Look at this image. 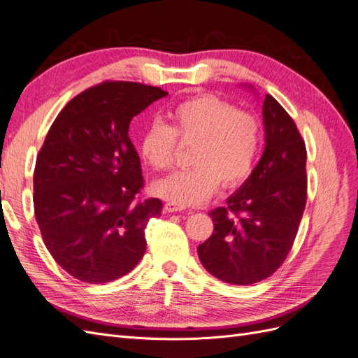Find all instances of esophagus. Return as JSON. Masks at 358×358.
<instances>
[{
  "label": "esophagus",
  "instance_id": "1",
  "mask_svg": "<svg viewBox=\"0 0 358 358\" xmlns=\"http://www.w3.org/2000/svg\"><path fill=\"white\" fill-rule=\"evenodd\" d=\"M183 209H185V206L178 204V203H173V201H167L164 204V210L166 212H179V210H183Z\"/></svg>",
  "mask_w": 358,
  "mask_h": 358
}]
</instances>
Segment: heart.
I'll return each mask as SVG.
<instances>
[{"label": "heart", "mask_w": 358, "mask_h": 358, "mask_svg": "<svg viewBox=\"0 0 358 358\" xmlns=\"http://www.w3.org/2000/svg\"><path fill=\"white\" fill-rule=\"evenodd\" d=\"M171 125L150 124L140 138V154L148 164L166 171L175 164L179 143L192 146L194 167L157 182V196L182 206L209 200L221 180L237 187L254 170L259 149V122L255 115L216 95H197L170 112Z\"/></svg>", "instance_id": "1"}]
</instances>
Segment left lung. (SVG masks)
I'll list each match as a JSON object with an SVG mask.
<instances>
[{
  "label": "left lung",
  "instance_id": "1",
  "mask_svg": "<svg viewBox=\"0 0 358 358\" xmlns=\"http://www.w3.org/2000/svg\"><path fill=\"white\" fill-rule=\"evenodd\" d=\"M266 148L243 187L209 212L213 233L199 245L203 267L227 284L251 285L284 264L308 199L306 145L272 95L263 106Z\"/></svg>",
  "mask_w": 358,
  "mask_h": 358
}]
</instances>
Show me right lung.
<instances>
[{"mask_svg":"<svg viewBox=\"0 0 358 358\" xmlns=\"http://www.w3.org/2000/svg\"><path fill=\"white\" fill-rule=\"evenodd\" d=\"M169 92L104 80L59 112L34 170L36 221L48 251L73 278L104 284L122 278L146 251L145 229L162 201L142 197L145 179L129 122Z\"/></svg>","mask_w":358,"mask_h":358,"instance_id":"obj_1","label":"right lung"}]
</instances>
